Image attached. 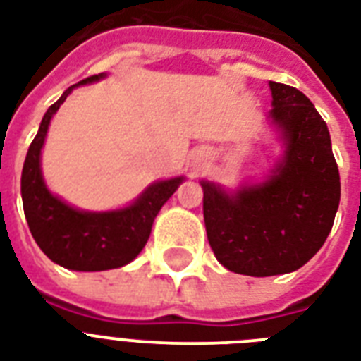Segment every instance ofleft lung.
I'll return each instance as SVG.
<instances>
[{
	"mask_svg": "<svg viewBox=\"0 0 361 361\" xmlns=\"http://www.w3.org/2000/svg\"><path fill=\"white\" fill-rule=\"evenodd\" d=\"M269 118L286 152L258 185L228 195L202 181L204 223L215 258L234 274H290L317 255L330 234L341 198L330 130L300 90L269 82Z\"/></svg>",
	"mask_w": 361,
	"mask_h": 361,
	"instance_id": "8db88e82",
	"label": "left lung"
}]
</instances>
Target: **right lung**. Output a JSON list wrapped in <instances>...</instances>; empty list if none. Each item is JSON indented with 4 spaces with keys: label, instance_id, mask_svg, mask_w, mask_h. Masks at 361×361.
I'll list each match as a JSON object with an SVG mask.
<instances>
[{
    "label": "right lung",
    "instance_id": "right-lung-1",
    "mask_svg": "<svg viewBox=\"0 0 361 361\" xmlns=\"http://www.w3.org/2000/svg\"><path fill=\"white\" fill-rule=\"evenodd\" d=\"M103 76H87L78 84H90ZM78 84L65 90L42 118L22 169V204L31 236L52 262L76 271H103L135 260L146 245L159 209L174 195L183 178L157 181L129 208L104 214L80 212L54 197L42 180L41 147L52 116Z\"/></svg>",
    "mask_w": 361,
    "mask_h": 361
}]
</instances>
